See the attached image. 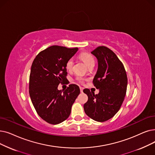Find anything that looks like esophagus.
<instances>
[{
  "label": "esophagus",
  "mask_w": 155,
  "mask_h": 155,
  "mask_svg": "<svg viewBox=\"0 0 155 155\" xmlns=\"http://www.w3.org/2000/svg\"><path fill=\"white\" fill-rule=\"evenodd\" d=\"M80 92H83L84 88H83V87H80Z\"/></svg>",
  "instance_id": "obj_1"
}]
</instances>
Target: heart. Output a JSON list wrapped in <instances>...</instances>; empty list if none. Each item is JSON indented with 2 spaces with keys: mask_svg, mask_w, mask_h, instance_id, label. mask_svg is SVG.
Masks as SVG:
<instances>
[{
  "mask_svg": "<svg viewBox=\"0 0 155 155\" xmlns=\"http://www.w3.org/2000/svg\"><path fill=\"white\" fill-rule=\"evenodd\" d=\"M80 59H81L82 61L85 63V64L89 67L90 66L94 64V58L93 57V56L91 54L88 53V52H81L80 54L79 55ZM66 68L68 70H71L73 68V58H70L66 63ZM76 80L79 82L80 84H83L85 81V78L80 77V76H77L76 77Z\"/></svg>",
  "mask_w": 155,
  "mask_h": 155,
  "instance_id": "obj_1",
  "label": "heart"
}]
</instances>
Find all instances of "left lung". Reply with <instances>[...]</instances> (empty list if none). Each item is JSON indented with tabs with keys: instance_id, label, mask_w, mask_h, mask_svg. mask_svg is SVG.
Returning <instances> with one entry per match:
<instances>
[{
	"instance_id": "obj_1",
	"label": "left lung",
	"mask_w": 155,
	"mask_h": 155,
	"mask_svg": "<svg viewBox=\"0 0 155 155\" xmlns=\"http://www.w3.org/2000/svg\"><path fill=\"white\" fill-rule=\"evenodd\" d=\"M91 53L98 61V69L93 84L98 94L85 89L84 92L88 101L84 105L86 115L99 122L115 116L124 100L127 86V77L124 66L115 53L105 46H99Z\"/></svg>"
}]
</instances>
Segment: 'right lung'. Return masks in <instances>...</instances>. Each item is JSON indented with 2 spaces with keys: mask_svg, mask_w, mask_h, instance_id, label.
I'll return each mask as SVG.
<instances>
[{
  "mask_svg": "<svg viewBox=\"0 0 155 155\" xmlns=\"http://www.w3.org/2000/svg\"><path fill=\"white\" fill-rule=\"evenodd\" d=\"M78 50L52 45L40 52L33 61L29 79V94L39 117L50 124L63 122L70 116L79 87L70 84L64 91L59 84H68L66 63Z\"/></svg>",
  "mask_w": 155,
  "mask_h": 155,
  "instance_id": "obj_1",
  "label": "right lung"
}]
</instances>
